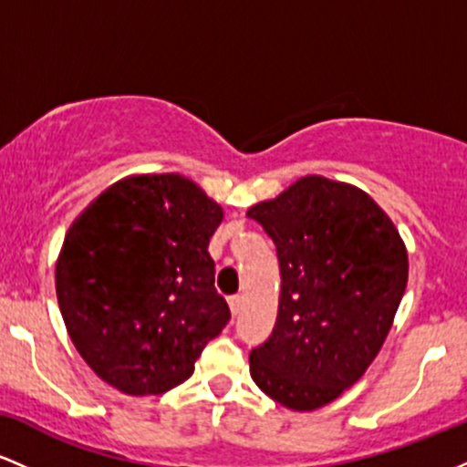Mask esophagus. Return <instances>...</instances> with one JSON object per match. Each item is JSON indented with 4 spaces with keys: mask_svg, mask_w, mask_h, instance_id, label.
I'll use <instances>...</instances> for the list:
<instances>
[{
    "mask_svg": "<svg viewBox=\"0 0 467 467\" xmlns=\"http://www.w3.org/2000/svg\"><path fill=\"white\" fill-rule=\"evenodd\" d=\"M241 303H244V298H241V296H230L228 298L230 312H233V316H237L241 312Z\"/></svg>",
    "mask_w": 467,
    "mask_h": 467,
    "instance_id": "1",
    "label": "esophagus"
}]
</instances>
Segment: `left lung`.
<instances>
[{
  "label": "left lung",
  "mask_w": 467,
  "mask_h": 467,
  "mask_svg": "<svg viewBox=\"0 0 467 467\" xmlns=\"http://www.w3.org/2000/svg\"><path fill=\"white\" fill-rule=\"evenodd\" d=\"M248 217L275 241L281 270L276 325L250 351V375L287 409H320L382 349L409 281V254L367 192L320 175L256 203Z\"/></svg>",
  "instance_id": "8db88e82"
}]
</instances>
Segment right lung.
Instances as JSON below:
<instances>
[{
  "mask_svg": "<svg viewBox=\"0 0 467 467\" xmlns=\"http://www.w3.org/2000/svg\"><path fill=\"white\" fill-rule=\"evenodd\" d=\"M222 208L182 175L109 186L63 241L57 298L92 371L127 395H160L189 379L230 320L208 241Z\"/></svg>",
  "mask_w": 467,
  "mask_h": 467,
  "instance_id": "add662e5",
  "label": "right lung"
}]
</instances>
